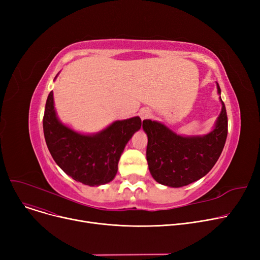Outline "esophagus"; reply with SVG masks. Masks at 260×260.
Here are the masks:
<instances>
[{
  "instance_id": "1",
  "label": "esophagus",
  "mask_w": 260,
  "mask_h": 260,
  "mask_svg": "<svg viewBox=\"0 0 260 260\" xmlns=\"http://www.w3.org/2000/svg\"><path fill=\"white\" fill-rule=\"evenodd\" d=\"M149 116H151V112H149L148 109H142V111L140 112V117H141L142 120L146 119V118L149 117Z\"/></svg>"
}]
</instances>
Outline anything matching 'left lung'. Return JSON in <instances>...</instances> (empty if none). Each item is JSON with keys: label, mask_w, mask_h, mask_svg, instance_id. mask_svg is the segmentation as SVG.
<instances>
[{"label": "left lung", "mask_w": 260, "mask_h": 260, "mask_svg": "<svg viewBox=\"0 0 260 260\" xmlns=\"http://www.w3.org/2000/svg\"><path fill=\"white\" fill-rule=\"evenodd\" d=\"M220 94V87L217 83ZM214 129L204 136L185 137L165 124L143 120L147 135L146 160L153 178L160 184L181 187L206 176L220 157L228 136V116L223 101Z\"/></svg>", "instance_id": "left-lung-1"}]
</instances>
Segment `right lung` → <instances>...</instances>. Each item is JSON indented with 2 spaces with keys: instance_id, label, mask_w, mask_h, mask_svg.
Masks as SVG:
<instances>
[{
  "instance_id": "obj_1",
  "label": "right lung",
  "mask_w": 260,
  "mask_h": 260,
  "mask_svg": "<svg viewBox=\"0 0 260 260\" xmlns=\"http://www.w3.org/2000/svg\"><path fill=\"white\" fill-rule=\"evenodd\" d=\"M141 124L139 117H133L115 121L93 135L77 133L58 119L52 91L47 97L43 117L44 137L53 160L74 180L89 186L105 184L115 178L123 149Z\"/></svg>"
}]
</instances>
